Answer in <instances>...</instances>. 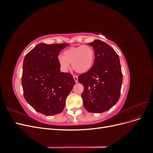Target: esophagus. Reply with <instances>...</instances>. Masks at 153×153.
<instances>
[{"label": "esophagus", "instance_id": "34e87169", "mask_svg": "<svg viewBox=\"0 0 153 153\" xmlns=\"http://www.w3.org/2000/svg\"><path fill=\"white\" fill-rule=\"evenodd\" d=\"M73 78H74V80H75V82H78V76L76 75H74Z\"/></svg>", "mask_w": 153, "mask_h": 153}]
</instances>
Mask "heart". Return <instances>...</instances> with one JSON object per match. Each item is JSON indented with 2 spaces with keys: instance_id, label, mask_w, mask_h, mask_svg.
<instances>
[{
  "instance_id": "1",
  "label": "heart",
  "mask_w": 153,
  "mask_h": 153,
  "mask_svg": "<svg viewBox=\"0 0 153 153\" xmlns=\"http://www.w3.org/2000/svg\"><path fill=\"white\" fill-rule=\"evenodd\" d=\"M59 63L63 71H67L71 64L72 68L79 74L89 72L94 65L95 52L93 48L88 45L73 47L66 50L63 56L59 57Z\"/></svg>"
}]
</instances>
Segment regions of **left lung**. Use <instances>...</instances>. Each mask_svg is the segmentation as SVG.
<instances>
[{"instance_id": "1", "label": "left lung", "mask_w": 153, "mask_h": 153, "mask_svg": "<svg viewBox=\"0 0 153 153\" xmlns=\"http://www.w3.org/2000/svg\"><path fill=\"white\" fill-rule=\"evenodd\" d=\"M88 45L94 48V63L78 80L84 88L82 98L85 108L89 112L102 113L119 99L123 82L121 64L117 53L103 41L96 39Z\"/></svg>"}]
</instances>
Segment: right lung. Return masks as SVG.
I'll list each match as a JSON object with an SVG mask.
<instances>
[{
	"instance_id": "obj_1",
	"label": "right lung",
	"mask_w": 153,
	"mask_h": 153,
	"mask_svg": "<svg viewBox=\"0 0 153 153\" xmlns=\"http://www.w3.org/2000/svg\"><path fill=\"white\" fill-rule=\"evenodd\" d=\"M69 44L40 43L27 53L23 63L22 84L25 100L47 116L61 113L75 81L61 72L58 55Z\"/></svg>"
}]
</instances>
